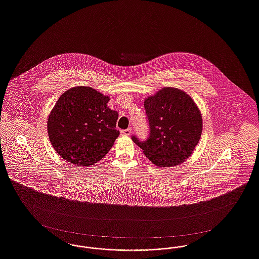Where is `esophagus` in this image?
<instances>
[{
    "label": "esophagus",
    "instance_id": "34e87169",
    "mask_svg": "<svg viewBox=\"0 0 259 259\" xmlns=\"http://www.w3.org/2000/svg\"><path fill=\"white\" fill-rule=\"evenodd\" d=\"M120 132H121V134L124 135V136H129V135L131 134V128H127V129H124V130H121Z\"/></svg>",
    "mask_w": 259,
    "mask_h": 259
}]
</instances>
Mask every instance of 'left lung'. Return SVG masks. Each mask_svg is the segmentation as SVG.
Wrapping results in <instances>:
<instances>
[{"mask_svg":"<svg viewBox=\"0 0 259 259\" xmlns=\"http://www.w3.org/2000/svg\"><path fill=\"white\" fill-rule=\"evenodd\" d=\"M149 123L147 140L132 136L145 155L157 166L182 164L191 156L202 132V115L195 101L183 91L163 88L145 98Z\"/></svg>","mask_w":259,"mask_h":259,"instance_id":"1","label":"left lung"}]
</instances>
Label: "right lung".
Returning <instances> with one entry per match:
<instances>
[{
	"label": "right lung",
	"mask_w": 259,
	"mask_h": 259,
	"mask_svg": "<svg viewBox=\"0 0 259 259\" xmlns=\"http://www.w3.org/2000/svg\"><path fill=\"white\" fill-rule=\"evenodd\" d=\"M109 100L85 85L62 93L47 121L49 140L62 159L92 166L110 151L119 131L115 129L118 114L107 106Z\"/></svg>",
	"instance_id": "1"
}]
</instances>
